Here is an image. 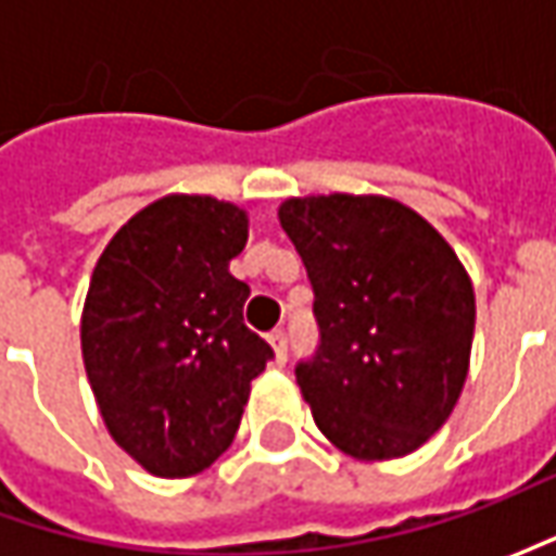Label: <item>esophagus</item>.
I'll return each instance as SVG.
<instances>
[{"label": "esophagus", "mask_w": 556, "mask_h": 556, "mask_svg": "<svg viewBox=\"0 0 556 556\" xmlns=\"http://www.w3.org/2000/svg\"><path fill=\"white\" fill-rule=\"evenodd\" d=\"M268 343H271V350H275V362L285 365V362H288V333L275 331L268 337Z\"/></svg>", "instance_id": "esophagus-1"}]
</instances>
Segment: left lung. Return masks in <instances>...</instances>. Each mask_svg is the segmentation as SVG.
I'll list each match as a JSON object with an SVG mask.
<instances>
[{
  "label": "left lung",
  "mask_w": 556,
  "mask_h": 556,
  "mask_svg": "<svg viewBox=\"0 0 556 556\" xmlns=\"http://www.w3.org/2000/svg\"><path fill=\"white\" fill-rule=\"evenodd\" d=\"M321 328L296 368L318 430L355 460L417 452L448 420L470 371L477 296L452 244L383 194H309L278 206Z\"/></svg>",
  "instance_id": "1"
}]
</instances>
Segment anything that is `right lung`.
Segmentation results:
<instances>
[{"instance_id": "obj_1", "label": "right lung", "mask_w": 556, "mask_h": 556, "mask_svg": "<svg viewBox=\"0 0 556 556\" xmlns=\"http://www.w3.org/2000/svg\"><path fill=\"white\" fill-rule=\"evenodd\" d=\"M247 228L238 203L166 194L119 225L92 268L86 377L111 439L151 477L185 480L219 458L271 358L244 325L250 288L228 271Z\"/></svg>"}]
</instances>
